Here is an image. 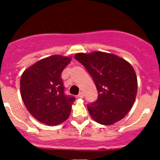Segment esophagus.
I'll use <instances>...</instances> for the list:
<instances>
[{
  "label": "esophagus",
  "mask_w": 160,
  "mask_h": 160,
  "mask_svg": "<svg viewBox=\"0 0 160 160\" xmlns=\"http://www.w3.org/2000/svg\"><path fill=\"white\" fill-rule=\"evenodd\" d=\"M78 97L80 98H82L84 97V94H83L82 92H80L78 94Z\"/></svg>",
  "instance_id": "esophagus-1"
}]
</instances>
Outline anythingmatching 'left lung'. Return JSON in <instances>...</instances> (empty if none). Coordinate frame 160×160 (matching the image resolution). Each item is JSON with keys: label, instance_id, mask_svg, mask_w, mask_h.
<instances>
[{"label": "left lung", "instance_id": "1", "mask_svg": "<svg viewBox=\"0 0 160 160\" xmlns=\"http://www.w3.org/2000/svg\"><path fill=\"white\" fill-rule=\"evenodd\" d=\"M74 58L87 69L97 88L98 98L87 104L90 116L102 125L125 117L135 102L137 78L129 62L112 53H77Z\"/></svg>", "mask_w": 160, "mask_h": 160}]
</instances>
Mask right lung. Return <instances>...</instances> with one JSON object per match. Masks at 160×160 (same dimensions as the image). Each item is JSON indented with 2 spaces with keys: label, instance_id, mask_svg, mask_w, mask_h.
Segmentation results:
<instances>
[{
  "label": "right lung",
  "instance_id": "add662e5",
  "mask_svg": "<svg viewBox=\"0 0 160 160\" xmlns=\"http://www.w3.org/2000/svg\"><path fill=\"white\" fill-rule=\"evenodd\" d=\"M71 58L53 55L37 62L21 77V94L32 116L49 126L59 125L71 112L75 98L65 94L62 72Z\"/></svg>",
  "mask_w": 160,
  "mask_h": 160
}]
</instances>
